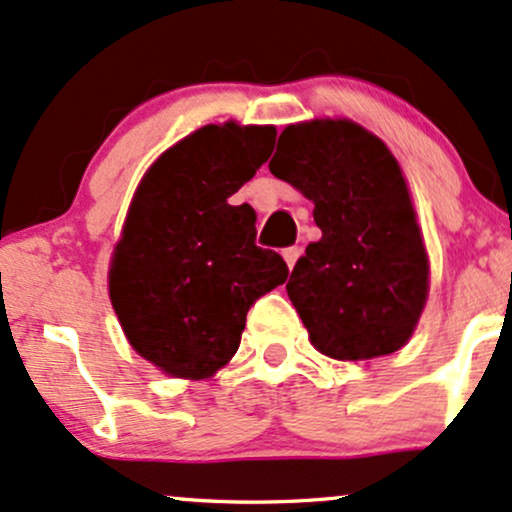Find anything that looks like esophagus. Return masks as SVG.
I'll list each match as a JSON object with an SVG mask.
<instances>
[{
	"mask_svg": "<svg viewBox=\"0 0 512 512\" xmlns=\"http://www.w3.org/2000/svg\"><path fill=\"white\" fill-rule=\"evenodd\" d=\"M300 254H302V249L300 246H287V249H283V258H285V263H287V268H292L297 263V258H300Z\"/></svg>",
	"mask_w": 512,
	"mask_h": 512,
	"instance_id": "1",
	"label": "esophagus"
}]
</instances>
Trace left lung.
I'll return each instance as SVG.
<instances>
[{
    "mask_svg": "<svg viewBox=\"0 0 512 512\" xmlns=\"http://www.w3.org/2000/svg\"><path fill=\"white\" fill-rule=\"evenodd\" d=\"M268 169L312 200L321 229L285 285L314 348L336 360L399 350L426 304L428 256L392 152L350 120H312L280 132Z\"/></svg>",
    "mask_w": 512,
    "mask_h": 512,
    "instance_id": "left-lung-1",
    "label": "left lung"
}]
</instances>
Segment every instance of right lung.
Returning <instances> with one entry per match:
<instances>
[{"instance_id": "1", "label": "right lung", "mask_w": 512, "mask_h": 512, "mask_svg": "<svg viewBox=\"0 0 512 512\" xmlns=\"http://www.w3.org/2000/svg\"><path fill=\"white\" fill-rule=\"evenodd\" d=\"M275 128L205 125L152 164L132 198L108 290L130 346L166 375L203 380L237 353L251 304L287 280L256 246V212L229 205Z\"/></svg>"}]
</instances>
